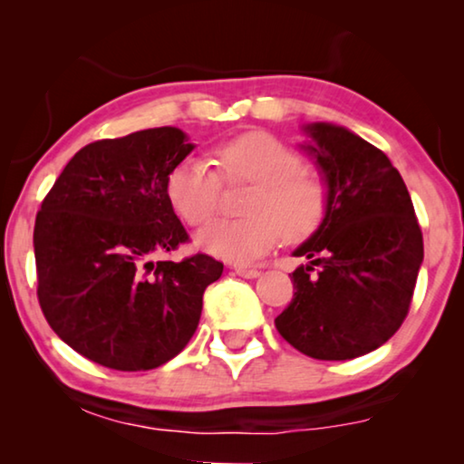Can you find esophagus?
I'll return each mask as SVG.
<instances>
[{
    "mask_svg": "<svg viewBox=\"0 0 464 464\" xmlns=\"http://www.w3.org/2000/svg\"><path fill=\"white\" fill-rule=\"evenodd\" d=\"M234 272H237V275L243 276V278H256V276H259V270L245 268V266H238V268H234Z\"/></svg>",
    "mask_w": 464,
    "mask_h": 464,
    "instance_id": "1",
    "label": "esophagus"
}]
</instances>
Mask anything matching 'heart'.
<instances>
[{
  "instance_id": "heart-1",
  "label": "heart",
  "mask_w": 464,
  "mask_h": 464,
  "mask_svg": "<svg viewBox=\"0 0 464 464\" xmlns=\"http://www.w3.org/2000/svg\"><path fill=\"white\" fill-rule=\"evenodd\" d=\"M218 170L189 156L170 169L167 196L186 224L198 227L219 211L221 181L253 183L243 219L215 221L198 234V245L226 262H253L278 238L302 243L323 226L329 211L325 177L304 167V158L266 130H251L215 145Z\"/></svg>"
}]
</instances>
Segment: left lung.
I'll return each mask as SVG.
<instances>
[{
    "instance_id": "left-lung-1",
    "label": "left lung",
    "mask_w": 464,
    "mask_h": 464,
    "mask_svg": "<svg viewBox=\"0 0 464 464\" xmlns=\"http://www.w3.org/2000/svg\"><path fill=\"white\" fill-rule=\"evenodd\" d=\"M329 186L323 226L294 256V300L275 319L297 351L344 361L376 351L410 313L424 257L410 192L384 151L342 129L306 126Z\"/></svg>"
}]
</instances>
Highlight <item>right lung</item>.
<instances>
[{
    "label": "right lung",
    "mask_w": 464,
    "mask_h": 464,
    "mask_svg": "<svg viewBox=\"0 0 464 464\" xmlns=\"http://www.w3.org/2000/svg\"><path fill=\"white\" fill-rule=\"evenodd\" d=\"M192 150L173 126L101 139L42 200L37 300L54 334L94 363L120 372L167 363L194 335L202 294L224 272L207 253L154 262L189 243L167 177Z\"/></svg>",
    "instance_id": "right-lung-1"
}]
</instances>
